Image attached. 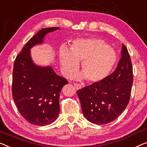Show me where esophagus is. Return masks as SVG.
Wrapping results in <instances>:
<instances>
[{
    "instance_id": "34e87169",
    "label": "esophagus",
    "mask_w": 147,
    "mask_h": 147,
    "mask_svg": "<svg viewBox=\"0 0 147 147\" xmlns=\"http://www.w3.org/2000/svg\"><path fill=\"white\" fill-rule=\"evenodd\" d=\"M74 87H75V88H76V90L80 89L81 88H82V86H81V85L79 84H77V83H74Z\"/></svg>"
}]
</instances>
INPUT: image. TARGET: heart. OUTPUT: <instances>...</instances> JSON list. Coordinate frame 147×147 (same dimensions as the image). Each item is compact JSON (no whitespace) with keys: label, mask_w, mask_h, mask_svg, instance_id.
<instances>
[{"label":"heart","mask_w":147,"mask_h":147,"mask_svg":"<svg viewBox=\"0 0 147 147\" xmlns=\"http://www.w3.org/2000/svg\"><path fill=\"white\" fill-rule=\"evenodd\" d=\"M59 60L63 73L71 77L81 63V71L76 78H85L88 82H100L108 77L117 61V55L106 42L98 38H78L71 44L69 51L60 49Z\"/></svg>","instance_id":"heart-1"}]
</instances>
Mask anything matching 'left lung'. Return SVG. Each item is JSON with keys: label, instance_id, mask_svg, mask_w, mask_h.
I'll return each mask as SVG.
<instances>
[{"label": "left lung", "instance_id": "obj_1", "mask_svg": "<svg viewBox=\"0 0 147 147\" xmlns=\"http://www.w3.org/2000/svg\"><path fill=\"white\" fill-rule=\"evenodd\" d=\"M133 81L130 55L122 43L121 59L113 73L102 82L93 83L77 91L84 117L97 125L114 121L127 106Z\"/></svg>", "mask_w": 147, "mask_h": 147}]
</instances>
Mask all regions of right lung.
<instances>
[{
    "label": "right lung",
    "instance_id": "obj_1",
    "mask_svg": "<svg viewBox=\"0 0 147 147\" xmlns=\"http://www.w3.org/2000/svg\"><path fill=\"white\" fill-rule=\"evenodd\" d=\"M59 29L53 27L39 30L26 43L14 63L13 99L21 115L34 125H47L57 119L60 110V92L68 81L58 76L51 67L35 65L30 49L42 43L48 33Z\"/></svg>",
    "mask_w": 147,
    "mask_h": 147
}]
</instances>
